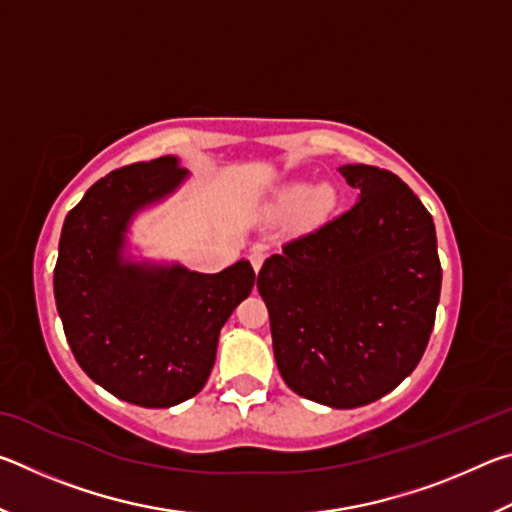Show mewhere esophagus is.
<instances>
[{
    "label": "esophagus",
    "mask_w": 512,
    "mask_h": 512,
    "mask_svg": "<svg viewBox=\"0 0 512 512\" xmlns=\"http://www.w3.org/2000/svg\"><path fill=\"white\" fill-rule=\"evenodd\" d=\"M248 259H250V264H253V268H255V273L259 271V268H262V264H264V259H266V253L262 248H255L253 253L248 255Z\"/></svg>",
    "instance_id": "34e87169"
}]
</instances>
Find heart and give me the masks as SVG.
Here are the masks:
<instances>
[{
  "mask_svg": "<svg viewBox=\"0 0 512 512\" xmlns=\"http://www.w3.org/2000/svg\"><path fill=\"white\" fill-rule=\"evenodd\" d=\"M334 189L329 185L311 187L307 183H296L282 189L277 196V207L282 210H300V219L307 225H316L332 212L334 207Z\"/></svg>",
  "mask_w": 512,
  "mask_h": 512,
  "instance_id": "1",
  "label": "heart"
}]
</instances>
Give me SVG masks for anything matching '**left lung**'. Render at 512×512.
<instances>
[{
	"instance_id": "1",
	"label": "left lung",
	"mask_w": 512,
	"mask_h": 512,
	"mask_svg": "<svg viewBox=\"0 0 512 512\" xmlns=\"http://www.w3.org/2000/svg\"><path fill=\"white\" fill-rule=\"evenodd\" d=\"M339 171L357 201L268 257L257 289L291 391L354 409L391 393L420 363L443 268L431 214L409 185L370 164Z\"/></svg>"
}]
</instances>
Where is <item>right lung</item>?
<instances>
[{
    "mask_svg": "<svg viewBox=\"0 0 512 512\" xmlns=\"http://www.w3.org/2000/svg\"><path fill=\"white\" fill-rule=\"evenodd\" d=\"M187 176L173 155L110 171L60 232L54 296L69 348L92 381L146 409H169L201 391L221 327L255 284L246 259L207 275L124 255L133 216Z\"/></svg>",
    "mask_w": 512,
    "mask_h": 512,
    "instance_id": "1",
    "label": "right lung"
}]
</instances>
